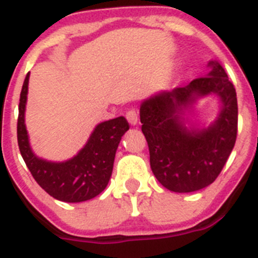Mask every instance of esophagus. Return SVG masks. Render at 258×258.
<instances>
[{"mask_svg": "<svg viewBox=\"0 0 258 258\" xmlns=\"http://www.w3.org/2000/svg\"><path fill=\"white\" fill-rule=\"evenodd\" d=\"M126 120L129 121V124L132 125H137L138 122V115L134 109H131V111H127L126 112Z\"/></svg>", "mask_w": 258, "mask_h": 258, "instance_id": "esophagus-1", "label": "esophagus"}]
</instances>
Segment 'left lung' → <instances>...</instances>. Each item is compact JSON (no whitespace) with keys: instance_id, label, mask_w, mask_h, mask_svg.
<instances>
[{"instance_id":"1","label":"left lung","mask_w":258,"mask_h":258,"mask_svg":"<svg viewBox=\"0 0 258 258\" xmlns=\"http://www.w3.org/2000/svg\"><path fill=\"white\" fill-rule=\"evenodd\" d=\"M208 67L204 77L172 92L155 93L141 103L152 173L174 192H194L213 183L235 145V88L217 60L209 61ZM212 94L220 101L218 117L208 125L191 122L188 115L193 106Z\"/></svg>"}]
</instances>
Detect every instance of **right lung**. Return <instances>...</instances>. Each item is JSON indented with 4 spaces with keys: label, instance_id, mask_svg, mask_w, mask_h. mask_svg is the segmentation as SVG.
I'll return each instance as SVG.
<instances>
[{
    "label": "right lung",
    "instance_id": "right-lung-1",
    "mask_svg": "<svg viewBox=\"0 0 258 258\" xmlns=\"http://www.w3.org/2000/svg\"><path fill=\"white\" fill-rule=\"evenodd\" d=\"M29 72L23 83L18 117V145L23 160L41 187L50 197L66 203L90 200L108 184L113 169L116 150L121 137L129 131L124 116L99 122L88 142L74 157L66 161H50L38 157L31 149L26 127V104Z\"/></svg>",
    "mask_w": 258,
    "mask_h": 258
}]
</instances>
